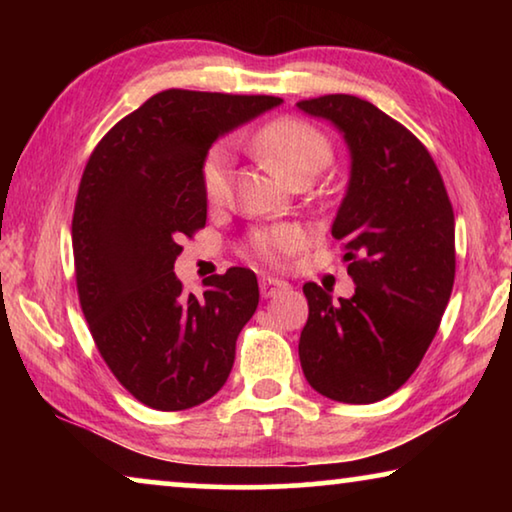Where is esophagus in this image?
<instances>
[{
    "label": "esophagus",
    "instance_id": "obj_1",
    "mask_svg": "<svg viewBox=\"0 0 512 512\" xmlns=\"http://www.w3.org/2000/svg\"><path fill=\"white\" fill-rule=\"evenodd\" d=\"M287 289V282H282V280H275V277H262V280H259V291H262V296L264 298H273L275 293H280V291H284Z\"/></svg>",
    "mask_w": 512,
    "mask_h": 512
}]
</instances>
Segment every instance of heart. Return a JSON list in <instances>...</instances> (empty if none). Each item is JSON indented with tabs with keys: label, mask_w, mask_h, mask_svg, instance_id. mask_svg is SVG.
I'll return each mask as SVG.
<instances>
[{
	"label": "heart",
	"mask_w": 512,
	"mask_h": 512,
	"mask_svg": "<svg viewBox=\"0 0 512 512\" xmlns=\"http://www.w3.org/2000/svg\"><path fill=\"white\" fill-rule=\"evenodd\" d=\"M255 146L259 155L268 162V167L280 173L284 180L298 176V173H318L332 160V144L327 137L316 126L291 117L273 119L259 128ZM230 162V151L223 144H216L205 153L201 162V185L207 201H221L225 196ZM300 244V230L291 228V225H280V228L255 232L250 237V253L264 259V262L277 264Z\"/></svg>",
	"instance_id": "1"
}]
</instances>
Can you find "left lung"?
<instances>
[{"label":"left lung","instance_id":"left-lung-1","mask_svg":"<svg viewBox=\"0 0 512 512\" xmlns=\"http://www.w3.org/2000/svg\"><path fill=\"white\" fill-rule=\"evenodd\" d=\"M332 121L350 149V183L332 223L354 296L307 282L300 366L314 391L345 404L395 393L438 332L456 273L454 210L436 162L411 131L370 101H298Z\"/></svg>","mask_w":512,"mask_h":512}]
</instances>
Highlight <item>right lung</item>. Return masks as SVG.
<instances>
[{"label": "right lung", "instance_id": "obj_1", "mask_svg": "<svg viewBox=\"0 0 512 512\" xmlns=\"http://www.w3.org/2000/svg\"><path fill=\"white\" fill-rule=\"evenodd\" d=\"M280 97L164 90L117 121L85 164L72 219L76 289L90 334L135 400L185 411L221 391L253 318V271L207 277L203 298L173 273L180 239L205 228L201 162L216 137Z\"/></svg>", "mask_w": 512, "mask_h": 512}]
</instances>
